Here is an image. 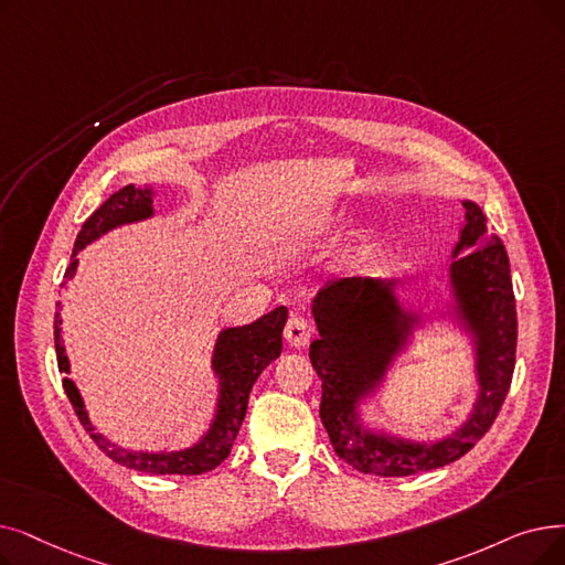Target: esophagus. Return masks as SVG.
<instances>
[{"label": "esophagus", "instance_id": "34e87169", "mask_svg": "<svg viewBox=\"0 0 565 565\" xmlns=\"http://www.w3.org/2000/svg\"><path fill=\"white\" fill-rule=\"evenodd\" d=\"M284 337L288 341V347H292V349L307 347L309 339H311V326H309L307 318L290 316V321L286 323V330H284Z\"/></svg>", "mask_w": 565, "mask_h": 565}]
</instances>
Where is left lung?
Segmentation results:
<instances>
[{"mask_svg":"<svg viewBox=\"0 0 565 565\" xmlns=\"http://www.w3.org/2000/svg\"><path fill=\"white\" fill-rule=\"evenodd\" d=\"M461 205L466 214L452 249L450 290L457 323L473 341L478 399L450 436L418 444L372 431L360 418V402L381 387L423 326V313L402 307L395 279H339L311 302L318 339L309 358L323 381L321 420L334 452L360 473L402 478L457 461L494 425L510 390L518 351L510 260L499 235L489 233L482 210L471 201Z\"/></svg>","mask_w":565,"mask_h":565,"instance_id":"left-lung-1","label":"left lung"}]
</instances>
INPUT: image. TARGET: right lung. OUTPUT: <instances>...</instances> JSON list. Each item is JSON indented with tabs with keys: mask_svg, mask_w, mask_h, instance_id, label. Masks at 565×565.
I'll return each mask as SVG.
<instances>
[{
	"mask_svg": "<svg viewBox=\"0 0 565 565\" xmlns=\"http://www.w3.org/2000/svg\"><path fill=\"white\" fill-rule=\"evenodd\" d=\"M154 193L152 189H136L134 184L119 189L110 199L96 210L87 222L83 224V231L73 244L71 263L66 267L64 277H76L78 267V252L85 249L89 242L99 239L108 231L145 222V218L154 216ZM62 302H57L55 313V351H57V364L60 372L68 374V358L62 343V316H60ZM288 309L277 307L260 316L258 321L239 328H226L218 332L214 353H212V370L218 379V397H216V411L210 423V429L195 440L191 448L184 450H161V452H142V450H127L113 440H108L99 429H96L85 411L83 397L71 379H64V392L68 402L73 404L81 425L92 436V440L99 446L113 461L127 466V469H136L142 473H157V476H201L222 463L233 448V440L239 431V425L247 415L249 392L256 383V379L263 374L269 362H275L281 355V332L286 326Z\"/></svg>",
	"mask_w": 565,
	"mask_h": 565,
	"instance_id": "right-lung-1",
	"label": "right lung"
}]
</instances>
